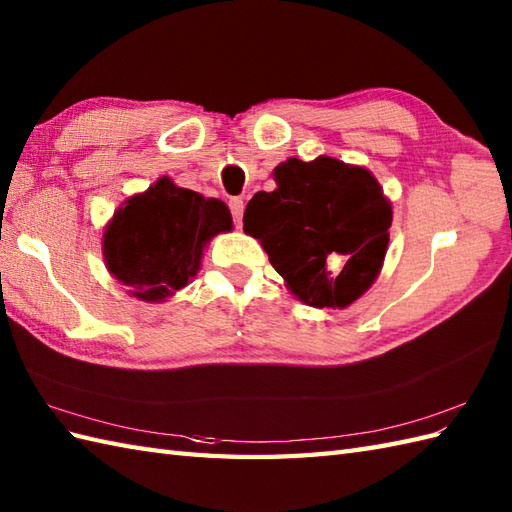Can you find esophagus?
I'll use <instances>...</instances> for the list:
<instances>
[{
  "mask_svg": "<svg viewBox=\"0 0 512 512\" xmlns=\"http://www.w3.org/2000/svg\"><path fill=\"white\" fill-rule=\"evenodd\" d=\"M228 206H231V213H233V220L237 226H242V217H244V200L242 198H231V202H228Z\"/></svg>",
  "mask_w": 512,
  "mask_h": 512,
  "instance_id": "obj_1",
  "label": "esophagus"
}]
</instances>
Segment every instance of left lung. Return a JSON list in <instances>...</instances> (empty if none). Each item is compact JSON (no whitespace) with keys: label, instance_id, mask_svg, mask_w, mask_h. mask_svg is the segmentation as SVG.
<instances>
[{"label":"left lung","instance_id":"1","mask_svg":"<svg viewBox=\"0 0 512 512\" xmlns=\"http://www.w3.org/2000/svg\"><path fill=\"white\" fill-rule=\"evenodd\" d=\"M275 191L246 204L244 233L255 237L286 288L312 308H347L383 268L391 202L374 173L319 156L273 169Z\"/></svg>","mask_w":512,"mask_h":512}]
</instances>
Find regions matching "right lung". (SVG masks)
Wrapping results in <instances>:
<instances>
[{
	"instance_id": "obj_1",
	"label": "right lung",
	"mask_w": 512,
	"mask_h": 512,
	"mask_svg": "<svg viewBox=\"0 0 512 512\" xmlns=\"http://www.w3.org/2000/svg\"><path fill=\"white\" fill-rule=\"evenodd\" d=\"M233 231L228 206L162 176L127 198L103 228V259L129 295L162 303L198 275L204 248Z\"/></svg>"
}]
</instances>
